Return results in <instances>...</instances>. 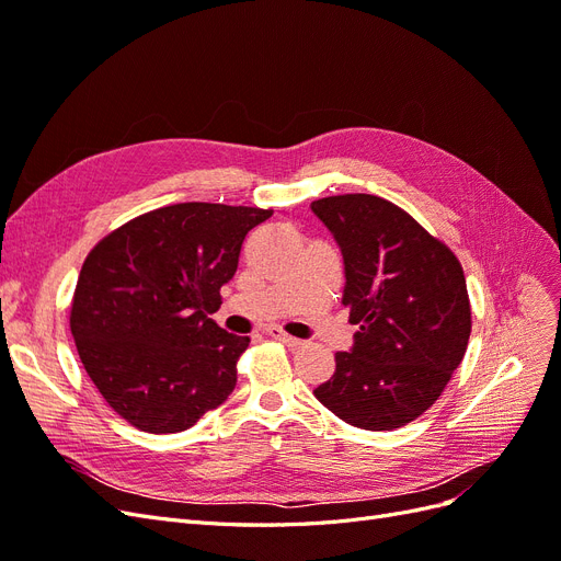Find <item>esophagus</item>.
<instances>
[{"instance_id": "esophagus-1", "label": "esophagus", "mask_w": 561, "mask_h": 561, "mask_svg": "<svg viewBox=\"0 0 561 561\" xmlns=\"http://www.w3.org/2000/svg\"><path fill=\"white\" fill-rule=\"evenodd\" d=\"M266 332H268V336L278 339V342H283L285 346H290V348H299V346L304 344L301 339H297V336H290V334H287V332H285V330H280V328H268Z\"/></svg>"}]
</instances>
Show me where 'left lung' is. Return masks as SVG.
Returning <instances> with one entry per match:
<instances>
[{"label": "left lung", "instance_id": "left-lung-1", "mask_svg": "<svg viewBox=\"0 0 561 561\" xmlns=\"http://www.w3.org/2000/svg\"><path fill=\"white\" fill-rule=\"evenodd\" d=\"M344 257L353 351L313 396L363 431H393L443 396L470 339V299L456 254L381 196L311 203Z\"/></svg>", "mask_w": 561, "mask_h": 561}]
</instances>
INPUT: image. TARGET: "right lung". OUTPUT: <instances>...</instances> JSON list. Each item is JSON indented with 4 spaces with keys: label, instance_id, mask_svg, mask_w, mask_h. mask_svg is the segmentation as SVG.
<instances>
[{
    "label": "right lung",
    "instance_id": "1",
    "mask_svg": "<svg viewBox=\"0 0 561 561\" xmlns=\"http://www.w3.org/2000/svg\"><path fill=\"white\" fill-rule=\"evenodd\" d=\"M271 215L175 203L114 229L83 260L70 330L87 375L130 426L180 433L229 398L250 336L208 313L239 268L245 233Z\"/></svg>",
    "mask_w": 561,
    "mask_h": 561
}]
</instances>
